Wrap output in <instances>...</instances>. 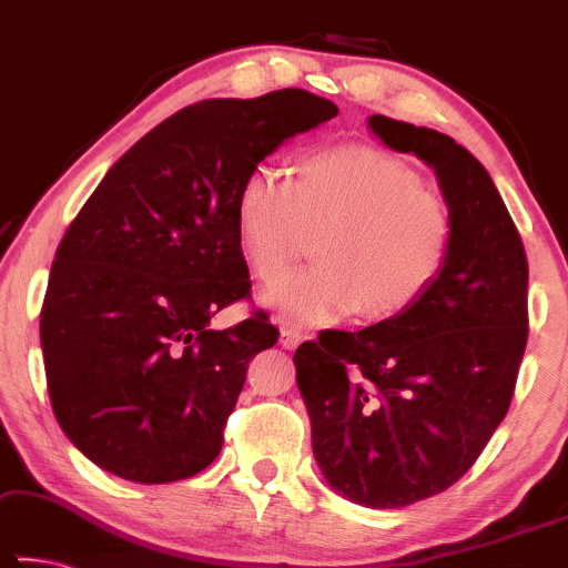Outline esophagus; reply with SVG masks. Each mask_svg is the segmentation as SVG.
Wrapping results in <instances>:
<instances>
[{"label":"esophagus","instance_id":"esophagus-1","mask_svg":"<svg viewBox=\"0 0 568 568\" xmlns=\"http://www.w3.org/2000/svg\"><path fill=\"white\" fill-rule=\"evenodd\" d=\"M307 338V333L304 331H300V327H294V325H284L282 327V345L286 351H294L297 348V345Z\"/></svg>","mask_w":568,"mask_h":568}]
</instances>
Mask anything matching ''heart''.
<instances>
[{
    "label": "heart",
    "mask_w": 568,
    "mask_h": 568,
    "mask_svg": "<svg viewBox=\"0 0 568 568\" xmlns=\"http://www.w3.org/2000/svg\"><path fill=\"white\" fill-rule=\"evenodd\" d=\"M237 248L264 284L286 274L317 235V266L264 292L292 325H333L407 312L438 282L456 241V215L415 166L372 145L302 155L294 176L253 169L235 196Z\"/></svg>",
    "instance_id": "obj_1"
}]
</instances>
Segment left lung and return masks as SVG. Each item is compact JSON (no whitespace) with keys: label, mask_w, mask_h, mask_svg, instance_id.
<instances>
[{"label":"left lung","mask_w":568,"mask_h":568,"mask_svg":"<svg viewBox=\"0 0 568 568\" xmlns=\"http://www.w3.org/2000/svg\"><path fill=\"white\" fill-rule=\"evenodd\" d=\"M368 128L438 176L456 215L443 274L407 312L327 331L294 353L327 484L366 507L438 495L505 420L528 343V258L487 169L454 138L372 114Z\"/></svg>","instance_id":"left-lung-1"}]
</instances>
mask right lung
I'll list each match as a JSON object with an SVG mask.
<instances>
[{
    "label": "right lung",
    "instance_id": "add662e5",
    "mask_svg": "<svg viewBox=\"0 0 568 568\" xmlns=\"http://www.w3.org/2000/svg\"><path fill=\"white\" fill-rule=\"evenodd\" d=\"M338 114L304 89L189 104L143 135L55 251L40 310L55 420L120 479L166 484L215 462L248 361L278 341L266 312L210 331L248 297L237 248L243 179Z\"/></svg>",
    "mask_w": 568,
    "mask_h": 568
}]
</instances>
